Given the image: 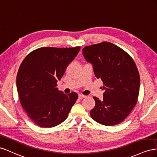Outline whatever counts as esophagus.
<instances>
[{
  "instance_id": "esophagus-1",
  "label": "esophagus",
  "mask_w": 157,
  "mask_h": 157,
  "mask_svg": "<svg viewBox=\"0 0 157 157\" xmlns=\"http://www.w3.org/2000/svg\"><path fill=\"white\" fill-rule=\"evenodd\" d=\"M86 95H82V94H79V95H78V98H79V99H82V98H86Z\"/></svg>"
}]
</instances>
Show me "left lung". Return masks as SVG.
Listing matches in <instances>:
<instances>
[{
  "label": "left lung",
  "mask_w": 157,
  "mask_h": 157,
  "mask_svg": "<svg viewBox=\"0 0 157 157\" xmlns=\"http://www.w3.org/2000/svg\"><path fill=\"white\" fill-rule=\"evenodd\" d=\"M83 55L93 64L97 78L104 86L103 98L93 97L95 106L91 118L105 126L121 123L137 103L140 77L132 58L123 49L109 42L85 47Z\"/></svg>",
  "instance_id": "obj_1"
}]
</instances>
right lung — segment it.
I'll use <instances>...</instances> for the list:
<instances>
[{
    "instance_id": "add662e5",
    "label": "right lung",
    "mask_w": 157,
    "mask_h": 157,
    "mask_svg": "<svg viewBox=\"0 0 157 157\" xmlns=\"http://www.w3.org/2000/svg\"><path fill=\"white\" fill-rule=\"evenodd\" d=\"M80 47H41L26 56L16 77L20 103L33 122L52 128L67 118L78 94L66 95L56 87L67 66L77 56Z\"/></svg>"
}]
</instances>
